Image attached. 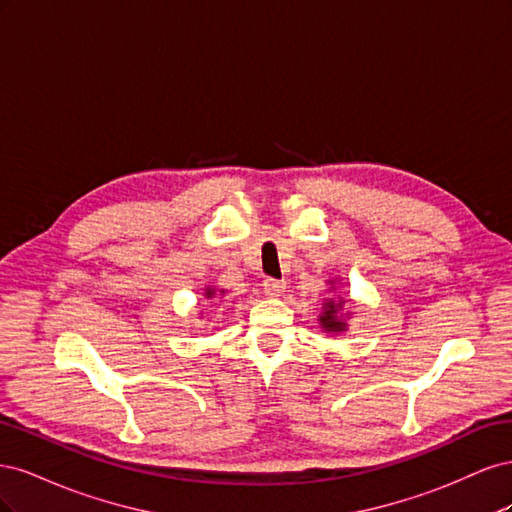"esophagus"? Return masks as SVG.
I'll list each match as a JSON object with an SVG mask.
<instances>
[{
  "mask_svg": "<svg viewBox=\"0 0 512 512\" xmlns=\"http://www.w3.org/2000/svg\"><path fill=\"white\" fill-rule=\"evenodd\" d=\"M262 290H265L267 297H282L284 290H286V282L284 280H273V277H267V280L262 282Z\"/></svg>",
  "mask_w": 512,
  "mask_h": 512,
  "instance_id": "34e87169",
  "label": "esophagus"
}]
</instances>
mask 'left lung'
<instances>
[{
    "label": "left lung",
    "instance_id": "8db88e82",
    "mask_svg": "<svg viewBox=\"0 0 512 512\" xmlns=\"http://www.w3.org/2000/svg\"><path fill=\"white\" fill-rule=\"evenodd\" d=\"M339 307H342V303L335 305L333 301H329L327 307H324V316L320 318V322L327 331H344L346 324L342 320H337V316H335L339 312Z\"/></svg>",
    "mask_w": 512,
    "mask_h": 512
}]
</instances>
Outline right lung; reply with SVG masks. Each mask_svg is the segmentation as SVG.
<instances>
[{"instance_id":"1","label":"right lung","mask_w":512,"mask_h":512,"mask_svg":"<svg viewBox=\"0 0 512 512\" xmlns=\"http://www.w3.org/2000/svg\"><path fill=\"white\" fill-rule=\"evenodd\" d=\"M213 294H215L213 290H207V297H213Z\"/></svg>"}]
</instances>
